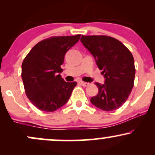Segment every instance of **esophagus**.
<instances>
[{
	"mask_svg": "<svg viewBox=\"0 0 155 155\" xmlns=\"http://www.w3.org/2000/svg\"><path fill=\"white\" fill-rule=\"evenodd\" d=\"M79 83L81 84V86H83V87H87V86H88L89 84H89V83L84 82V81H80Z\"/></svg>",
	"mask_w": 155,
	"mask_h": 155,
	"instance_id": "34e87169",
	"label": "esophagus"
}]
</instances>
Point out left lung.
Returning a JSON list of instances; mask_svg holds the SVG:
<instances>
[{
  "mask_svg": "<svg viewBox=\"0 0 155 155\" xmlns=\"http://www.w3.org/2000/svg\"><path fill=\"white\" fill-rule=\"evenodd\" d=\"M81 41L95 58L103 71L104 84L95 83L98 93L90 99L94 106L111 111L123 105L134 85V58L122 42L107 35H83Z\"/></svg>",
  "mask_w": 155,
  "mask_h": 155,
  "instance_id": "8db88e82",
  "label": "left lung"
}]
</instances>
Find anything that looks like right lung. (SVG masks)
Here are the masks:
<instances>
[{
	"mask_svg": "<svg viewBox=\"0 0 155 155\" xmlns=\"http://www.w3.org/2000/svg\"><path fill=\"white\" fill-rule=\"evenodd\" d=\"M81 35L52 36L32 48L22 64L25 91L31 102L44 111L52 112L70 98L77 83L66 82L60 68L65 53L79 41Z\"/></svg>",
	"mask_w": 155,
	"mask_h": 155,
	"instance_id": "add662e5",
	"label": "right lung"
}]
</instances>
